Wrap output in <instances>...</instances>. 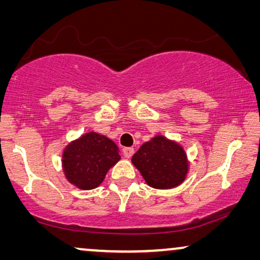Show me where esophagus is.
I'll use <instances>...</instances> for the list:
<instances>
[{"label":"esophagus","instance_id":"1","mask_svg":"<svg viewBox=\"0 0 260 260\" xmlns=\"http://www.w3.org/2000/svg\"><path fill=\"white\" fill-rule=\"evenodd\" d=\"M122 151H123V155L125 156L126 158H130L131 156L134 155V148H129V147H127V148H123Z\"/></svg>","mask_w":260,"mask_h":260}]
</instances>
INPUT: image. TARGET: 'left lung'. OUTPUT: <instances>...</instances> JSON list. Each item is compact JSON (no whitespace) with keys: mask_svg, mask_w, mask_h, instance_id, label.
Here are the masks:
<instances>
[{"mask_svg":"<svg viewBox=\"0 0 260 260\" xmlns=\"http://www.w3.org/2000/svg\"><path fill=\"white\" fill-rule=\"evenodd\" d=\"M131 162L145 182L156 189L179 186L186 179L189 167L183 148L161 135L142 144Z\"/></svg>","mask_w":260,"mask_h":260,"instance_id":"left-lung-1","label":"left lung"}]
</instances>
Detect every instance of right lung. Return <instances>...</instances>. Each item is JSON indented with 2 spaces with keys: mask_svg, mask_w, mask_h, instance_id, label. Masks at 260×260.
<instances>
[{
  "mask_svg": "<svg viewBox=\"0 0 260 260\" xmlns=\"http://www.w3.org/2000/svg\"><path fill=\"white\" fill-rule=\"evenodd\" d=\"M119 159L115 142L104 135L87 133L63 149L62 169L69 182L90 190L104 181L109 169Z\"/></svg>",
  "mask_w": 260,
  "mask_h": 260,
  "instance_id": "add662e5",
  "label": "right lung"
}]
</instances>
